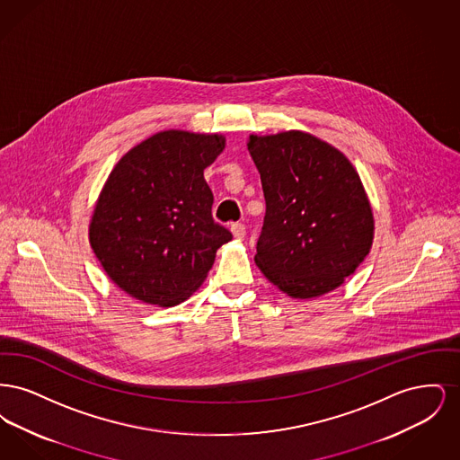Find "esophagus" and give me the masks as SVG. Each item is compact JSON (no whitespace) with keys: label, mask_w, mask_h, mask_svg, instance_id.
<instances>
[{"label":"esophagus","mask_w":460,"mask_h":460,"mask_svg":"<svg viewBox=\"0 0 460 460\" xmlns=\"http://www.w3.org/2000/svg\"><path fill=\"white\" fill-rule=\"evenodd\" d=\"M231 233H233V236H234L236 240H243V238H244V234H246L244 224H241V222L233 224V226H231Z\"/></svg>","instance_id":"1"}]
</instances>
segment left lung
Wrapping results in <instances>:
<instances>
[{
  "label": "left lung",
  "instance_id": "8db88e82",
  "mask_svg": "<svg viewBox=\"0 0 460 460\" xmlns=\"http://www.w3.org/2000/svg\"><path fill=\"white\" fill-rule=\"evenodd\" d=\"M262 181L265 217L255 262L293 298L343 285L374 238L372 208L350 160L302 131L248 139Z\"/></svg>",
  "mask_w": 460,
  "mask_h": 460
}]
</instances>
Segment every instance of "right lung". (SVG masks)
Instances as JSON below:
<instances>
[{
    "instance_id": "obj_1",
    "label": "right lung",
    "mask_w": 460,
    "mask_h": 460,
    "mask_svg": "<svg viewBox=\"0 0 460 460\" xmlns=\"http://www.w3.org/2000/svg\"><path fill=\"white\" fill-rule=\"evenodd\" d=\"M220 134L156 132L124 155L100 193L89 243L110 279L145 304L174 306L205 281L233 234L212 217L203 171Z\"/></svg>"
}]
</instances>
